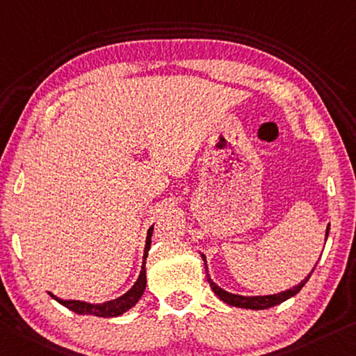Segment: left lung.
<instances>
[{"instance_id": "8db88e82", "label": "left lung", "mask_w": 356, "mask_h": 356, "mask_svg": "<svg viewBox=\"0 0 356 356\" xmlns=\"http://www.w3.org/2000/svg\"><path fill=\"white\" fill-rule=\"evenodd\" d=\"M330 234V225L328 228H326V238H328ZM202 259H204V266H206V275H207V282L209 285H211L212 291L216 293V295L222 300L223 302L229 304V306H234V307H241V309H252V310H261V309H268V307H274L277 306V304L284 302L289 300V298L295 296L296 293H300V290L302 289L304 285H306V282L309 280L310 275H312L314 269L310 270L307 274V277L304 279L301 284H298L296 286H293V289L286 290V291H280V293H275V295H264V296H242V295H234V293H229V291H225L223 289H220V286L216 284L211 279V275H209V270H207V261H206V257L201 253Z\"/></svg>"}]
</instances>
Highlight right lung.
<instances>
[{
  "mask_svg": "<svg viewBox=\"0 0 356 356\" xmlns=\"http://www.w3.org/2000/svg\"><path fill=\"white\" fill-rule=\"evenodd\" d=\"M152 233H154V225L147 231V239H145V249H144V259H143V268H140L139 277L134 282V285L129 289L125 295L115 298L112 301H106L103 304H90L86 301H76V300H60L52 293H49L50 296L54 298L56 302H60L61 306L67 307L72 312L79 315H95V317H103V318H111V317H118V315L125 314L127 310L134 307L138 301L143 296L145 290V285H147V277H145V258L149 255L150 244H152Z\"/></svg>",
  "mask_w": 356,
  "mask_h": 356,
  "instance_id": "add662e5",
  "label": "right lung"
}]
</instances>
